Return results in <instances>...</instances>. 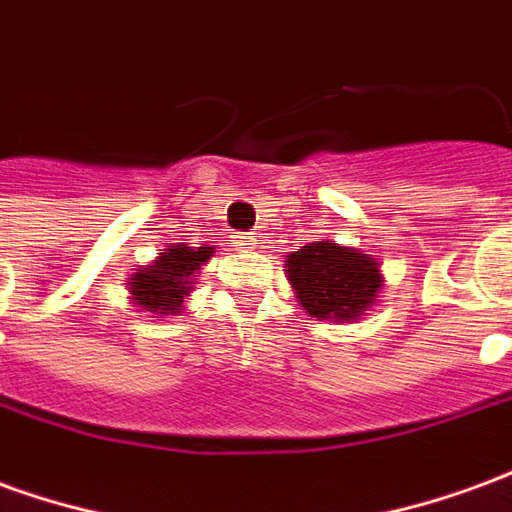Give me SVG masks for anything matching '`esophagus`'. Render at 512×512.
<instances>
[{"label": "esophagus", "instance_id": "esophagus-1", "mask_svg": "<svg viewBox=\"0 0 512 512\" xmlns=\"http://www.w3.org/2000/svg\"><path fill=\"white\" fill-rule=\"evenodd\" d=\"M235 246H238V249H255V235H249V233L235 235Z\"/></svg>", "mask_w": 512, "mask_h": 512}]
</instances>
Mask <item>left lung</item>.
Masks as SVG:
<instances>
[{
  "instance_id": "1",
  "label": "left lung",
  "mask_w": 512,
  "mask_h": 512,
  "mask_svg": "<svg viewBox=\"0 0 512 512\" xmlns=\"http://www.w3.org/2000/svg\"><path fill=\"white\" fill-rule=\"evenodd\" d=\"M296 299L312 318L354 321L376 301L381 274L373 257L332 241L301 246L285 260Z\"/></svg>"
}]
</instances>
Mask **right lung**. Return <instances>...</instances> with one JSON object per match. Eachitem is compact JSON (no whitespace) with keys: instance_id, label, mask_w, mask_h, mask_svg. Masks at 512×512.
Here are the masks:
<instances>
[{"instance_id":"1","label":"right lung","mask_w":512,"mask_h":512,"mask_svg":"<svg viewBox=\"0 0 512 512\" xmlns=\"http://www.w3.org/2000/svg\"><path fill=\"white\" fill-rule=\"evenodd\" d=\"M213 246H197L191 249L178 244L161 252L153 266L136 271L131 282V296L147 312L169 315L180 307L183 296H189L191 277L200 271L205 260H211Z\"/></svg>"}]
</instances>
